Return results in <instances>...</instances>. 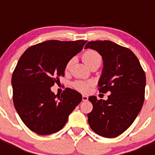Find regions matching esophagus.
Returning <instances> with one entry per match:
<instances>
[{
  "label": "esophagus",
  "instance_id": "esophagus-1",
  "mask_svg": "<svg viewBox=\"0 0 155 155\" xmlns=\"http://www.w3.org/2000/svg\"><path fill=\"white\" fill-rule=\"evenodd\" d=\"M87 100H88V97L86 96V95H83V96H82V101H84V102H87Z\"/></svg>",
  "mask_w": 155,
  "mask_h": 155
}]
</instances>
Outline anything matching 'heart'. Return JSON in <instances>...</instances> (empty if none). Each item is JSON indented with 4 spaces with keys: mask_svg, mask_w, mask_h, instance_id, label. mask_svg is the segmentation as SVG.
<instances>
[{
    "mask_svg": "<svg viewBox=\"0 0 155 155\" xmlns=\"http://www.w3.org/2000/svg\"><path fill=\"white\" fill-rule=\"evenodd\" d=\"M82 59L84 62L87 64V66L91 67L92 64H95V63H102V57L100 56L99 53L98 52L94 51L92 50H88L87 51L84 52L82 56ZM73 60L71 59L66 64V69H69L71 67V64H72ZM92 84L91 81H76L73 83V87L75 89L78 91H81V92H87L89 90L90 86Z\"/></svg>",
    "mask_w": 155,
    "mask_h": 155,
    "instance_id": "heart-1",
    "label": "heart"
}]
</instances>
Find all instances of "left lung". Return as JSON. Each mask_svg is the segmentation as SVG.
I'll return each instance as SVG.
<instances>
[{
    "instance_id": "1",
    "label": "left lung",
    "mask_w": 155,
    "mask_h": 155,
    "mask_svg": "<svg viewBox=\"0 0 155 155\" xmlns=\"http://www.w3.org/2000/svg\"><path fill=\"white\" fill-rule=\"evenodd\" d=\"M85 49L102 56L103 69L99 92L110 91L107 100L90 96L93 109L87 114L90 127L104 137H116L134 123L144 101L146 76L137 57L128 48L111 41H91Z\"/></svg>"
}]
</instances>
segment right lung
Wrapping results in <instances>:
<instances>
[{
    "label": "right lung",
    "mask_w": 155,
    "mask_h": 155,
    "mask_svg": "<svg viewBox=\"0 0 155 155\" xmlns=\"http://www.w3.org/2000/svg\"><path fill=\"white\" fill-rule=\"evenodd\" d=\"M87 41L48 40L28 48L12 74L13 102L28 129L39 135L61 130L82 95L65 88L56 95L50 87L64 76L66 64Z\"/></svg>",
    "instance_id": "obj_1"
}]
</instances>
